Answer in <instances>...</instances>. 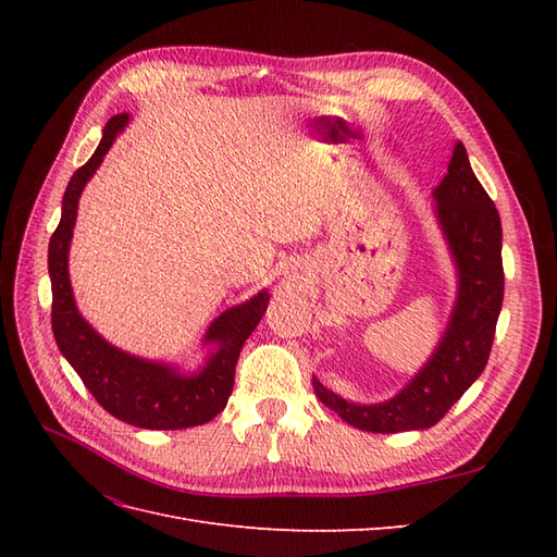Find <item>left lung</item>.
Listing matches in <instances>:
<instances>
[{
	"label": "left lung",
	"mask_w": 557,
	"mask_h": 557,
	"mask_svg": "<svg viewBox=\"0 0 557 557\" xmlns=\"http://www.w3.org/2000/svg\"><path fill=\"white\" fill-rule=\"evenodd\" d=\"M434 199L440 223L458 262L460 293L448 332L432 360L397 397L372 407L336 397L313 376L315 397L348 425L364 432L391 434L440 423L481 376L491 356L504 299L502 223L495 201L471 172L460 141L453 148L448 174L436 185Z\"/></svg>",
	"instance_id": "8db88e82"
}]
</instances>
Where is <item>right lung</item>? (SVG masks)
Wrapping results in <instances>:
<instances>
[{
  "label": "right lung",
  "instance_id": "1",
  "mask_svg": "<svg viewBox=\"0 0 557 557\" xmlns=\"http://www.w3.org/2000/svg\"><path fill=\"white\" fill-rule=\"evenodd\" d=\"M127 123V113H117L104 127L92 158L78 166L62 197V218L48 244V274L53 288L50 325L62 356L76 369L83 385L111 416L144 430H181L205 425L225 409L232 395L234 372L250 332L267 311V293H258L242 307L213 320L207 339L218 344L215 356L197 376H178L174 369L146 362L109 346L74 307L66 252L76 223L78 197L104 160L115 134Z\"/></svg>",
  "mask_w": 557,
  "mask_h": 557
}]
</instances>
